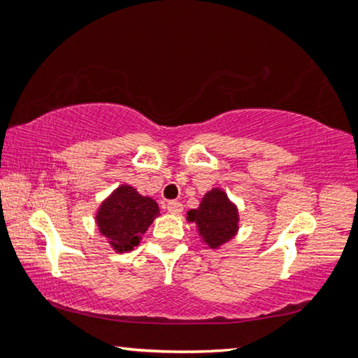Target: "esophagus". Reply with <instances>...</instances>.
<instances>
[{"mask_svg": "<svg viewBox=\"0 0 358 358\" xmlns=\"http://www.w3.org/2000/svg\"><path fill=\"white\" fill-rule=\"evenodd\" d=\"M167 210H169V213H172V215H180L181 211H183V203L172 201L167 203Z\"/></svg>", "mask_w": 358, "mask_h": 358, "instance_id": "1", "label": "esophagus"}]
</instances>
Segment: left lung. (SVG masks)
<instances>
[{
  "instance_id": "left-lung-1",
  "label": "left lung",
  "mask_w": 358,
  "mask_h": 358,
  "mask_svg": "<svg viewBox=\"0 0 358 358\" xmlns=\"http://www.w3.org/2000/svg\"><path fill=\"white\" fill-rule=\"evenodd\" d=\"M187 221L196 222L202 240L216 250L237 234L238 210L226 192L215 187L205 194L199 208L187 211Z\"/></svg>"
}]
</instances>
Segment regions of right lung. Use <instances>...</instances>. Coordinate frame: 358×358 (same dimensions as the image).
Segmentation results:
<instances>
[{"mask_svg": "<svg viewBox=\"0 0 358 358\" xmlns=\"http://www.w3.org/2000/svg\"><path fill=\"white\" fill-rule=\"evenodd\" d=\"M159 215L151 197H143L132 186L123 185L101 203L96 215L99 232L117 252L131 251L141 243L142 234Z\"/></svg>", "mask_w": 358, "mask_h": 358, "instance_id": "1", "label": "right lung"}]
</instances>
